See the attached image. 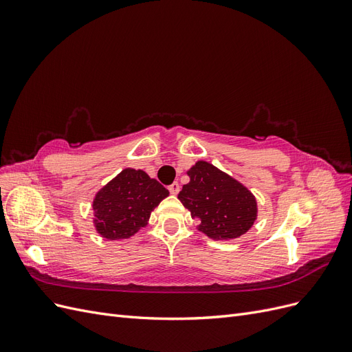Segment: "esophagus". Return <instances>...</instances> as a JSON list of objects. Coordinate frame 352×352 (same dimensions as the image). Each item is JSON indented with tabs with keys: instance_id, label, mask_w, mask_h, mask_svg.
Instances as JSON below:
<instances>
[{
	"instance_id": "obj_1",
	"label": "esophagus",
	"mask_w": 352,
	"mask_h": 352,
	"mask_svg": "<svg viewBox=\"0 0 352 352\" xmlns=\"http://www.w3.org/2000/svg\"><path fill=\"white\" fill-rule=\"evenodd\" d=\"M168 190H170V194H173V195H176L179 190H180V185L177 184V182H173L172 185L168 186Z\"/></svg>"
}]
</instances>
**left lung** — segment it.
Here are the masks:
<instances>
[{
	"instance_id": "obj_1",
	"label": "left lung",
	"mask_w": 352,
	"mask_h": 352,
	"mask_svg": "<svg viewBox=\"0 0 352 352\" xmlns=\"http://www.w3.org/2000/svg\"><path fill=\"white\" fill-rule=\"evenodd\" d=\"M188 175L189 184L177 198L198 220L201 232L212 239H233L252 226L257 202L238 180L206 162H198Z\"/></svg>"
}]
</instances>
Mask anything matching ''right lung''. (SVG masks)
<instances>
[{"instance_id": "right-lung-1", "label": "right lung", "mask_w": 352, "mask_h": 352, "mask_svg": "<svg viewBox=\"0 0 352 352\" xmlns=\"http://www.w3.org/2000/svg\"><path fill=\"white\" fill-rule=\"evenodd\" d=\"M167 195L168 190L142 170L124 168L95 197V226L107 239L131 238Z\"/></svg>"}]
</instances>
